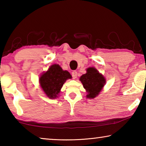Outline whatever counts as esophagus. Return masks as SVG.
Here are the masks:
<instances>
[{"label":"esophagus","instance_id":"obj_1","mask_svg":"<svg viewBox=\"0 0 146 146\" xmlns=\"http://www.w3.org/2000/svg\"><path fill=\"white\" fill-rule=\"evenodd\" d=\"M71 75H72L73 78L75 79L76 77H77V72L76 71H73L72 73H71Z\"/></svg>","mask_w":146,"mask_h":146}]
</instances>
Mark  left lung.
I'll list each match as a JSON object with an SVG mask.
<instances>
[{
    "instance_id": "left-lung-1",
    "label": "left lung",
    "mask_w": 146,
    "mask_h": 146,
    "mask_svg": "<svg viewBox=\"0 0 146 146\" xmlns=\"http://www.w3.org/2000/svg\"><path fill=\"white\" fill-rule=\"evenodd\" d=\"M79 80L87 93L86 98L90 99H93L99 95L106 82L104 75L94 67L86 69V73L81 76Z\"/></svg>"
}]
</instances>
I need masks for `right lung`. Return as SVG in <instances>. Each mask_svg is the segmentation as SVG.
<instances>
[{"label": "right lung", "mask_w": 146, "mask_h": 146, "mask_svg": "<svg viewBox=\"0 0 146 146\" xmlns=\"http://www.w3.org/2000/svg\"><path fill=\"white\" fill-rule=\"evenodd\" d=\"M72 78L71 74L63 70L58 64H53L39 77V84L46 97L50 99L58 97L61 88L68 79Z\"/></svg>", "instance_id": "right-lung-1"}]
</instances>
